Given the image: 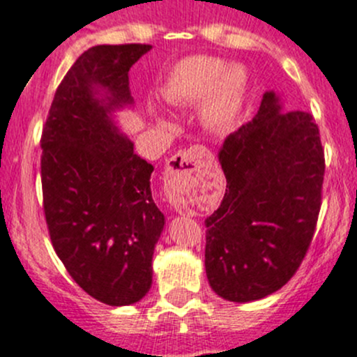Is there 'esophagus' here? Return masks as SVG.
<instances>
[{"label": "esophagus", "mask_w": 357, "mask_h": 357, "mask_svg": "<svg viewBox=\"0 0 357 357\" xmlns=\"http://www.w3.org/2000/svg\"><path fill=\"white\" fill-rule=\"evenodd\" d=\"M208 151L201 146H194L187 151H180V153L172 156L167 161V167H165V174L174 175V174H192L197 170V163H199V158H203V154H206Z\"/></svg>", "instance_id": "obj_1"}]
</instances>
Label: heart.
Returning <instances> with one entry per match:
<instances>
[{
	"mask_svg": "<svg viewBox=\"0 0 357 357\" xmlns=\"http://www.w3.org/2000/svg\"><path fill=\"white\" fill-rule=\"evenodd\" d=\"M248 74L238 63L225 66L224 60L194 55L180 60L161 86L167 104L189 105L201 100V121L215 132L232 128L245 107Z\"/></svg>",
	"mask_w": 357,
	"mask_h": 357,
	"instance_id": "obj_1",
	"label": "heart"
}]
</instances>
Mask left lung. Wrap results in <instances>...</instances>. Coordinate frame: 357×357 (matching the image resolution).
Here are the masks:
<instances>
[{
    "instance_id": "1",
    "label": "left lung",
    "mask_w": 357,
    "mask_h": 357,
    "mask_svg": "<svg viewBox=\"0 0 357 357\" xmlns=\"http://www.w3.org/2000/svg\"><path fill=\"white\" fill-rule=\"evenodd\" d=\"M218 161L227 189L204 220L206 278L218 297L253 302L291 280L312 241L324 177L319 128L312 114L284 112L266 91Z\"/></svg>"
}]
</instances>
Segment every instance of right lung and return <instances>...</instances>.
<instances>
[{
	"mask_svg": "<svg viewBox=\"0 0 357 357\" xmlns=\"http://www.w3.org/2000/svg\"><path fill=\"white\" fill-rule=\"evenodd\" d=\"M151 45H98L73 63L41 135L48 232L67 273L90 297L121 307L153 284L165 215L151 192L154 167L116 126L130 107L128 70Z\"/></svg>",
	"mask_w": 357,
	"mask_h": 357,
	"instance_id": "obj_1",
	"label": "right lung"
}]
</instances>
